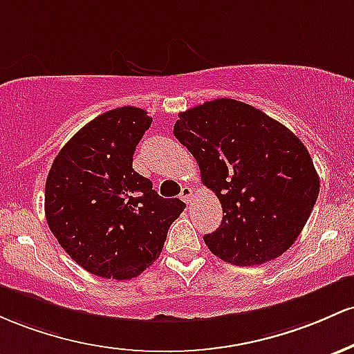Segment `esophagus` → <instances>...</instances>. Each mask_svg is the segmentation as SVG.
<instances>
[{
	"instance_id": "1",
	"label": "esophagus",
	"mask_w": 354,
	"mask_h": 354,
	"mask_svg": "<svg viewBox=\"0 0 354 354\" xmlns=\"http://www.w3.org/2000/svg\"><path fill=\"white\" fill-rule=\"evenodd\" d=\"M180 198L185 202V204H190V201H192V187L184 185L180 190Z\"/></svg>"
}]
</instances>
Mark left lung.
I'll list each match as a JSON object with an SVG mask.
<instances>
[{"label": "left lung", "instance_id": "obj_1", "mask_svg": "<svg viewBox=\"0 0 354 354\" xmlns=\"http://www.w3.org/2000/svg\"><path fill=\"white\" fill-rule=\"evenodd\" d=\"M174 135L222 205L219 229L204 236L214 256L256 266L295 244L316 204L319 177L291 130L248 103L217 98L178 113Z\"/></svg>", "mask_w": 354, "mask_h": 354}]
</instances>
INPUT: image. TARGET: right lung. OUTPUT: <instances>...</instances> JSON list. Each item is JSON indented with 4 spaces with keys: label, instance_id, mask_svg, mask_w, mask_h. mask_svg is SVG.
Wrapping results in <instances>:
<instances>
[{
    "label": "right lung",
    "instance_id": "obj_1",
    "mask_svg": "<svg viewBox=\"0 0 354 354\" xmlns=\"http://www.w3.org/2000/svg\"><path fill=\"white\" fill-rule=\"evenodd\" d=\"M152 118L120 106L88 122L66 142L45 185L48 227L83 269L106 279L140 276L160 256L180 198H164L132 169L135 147Z\"/></svg>",
    "mask_w": 354,
    "mask_h": 354
}]
</instances>
